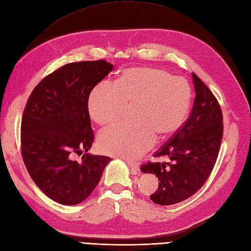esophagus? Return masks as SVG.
I'll return each instance as SVG.
<instances>
[{"label": "esophagus", "mask_w": 251, "mask_h": 251, "mask_svg": "<svg viewBox=\"0 0 251 251\" xmlns=\"http://www.w3.org/2000/svg\"><path fill=\"white\" fill-rule=\"evenodd\" d=\"M126 164H127V166L129 167V169H130V171H131L132 174H136L137 172L140 171V166H139V164L132 163V161H129V160H127V159H126Z\"/></svg>", "instance_id": "obj_1"}]
</instances>
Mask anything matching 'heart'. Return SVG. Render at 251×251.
Segmentation results:
<instances>
[{
	"mask_svg": "<svg viewBox=\"0 0 251 251\" xmlns=\"http://www.w3.org/2000/svg\"><path fill=\"white\" fill-rule=\"evenodd\" d=\"M191 99V86L182 77L154 68L125 70L114 84L101 83L88 96V112L100 126L116 122L126 105H132V120L100 132L99 148L111 155L139 157L151 148L156 135L169 136L183 125Z\"/></svg>",
	"mask_w": 251,
	"mask_h": 251,
	"instance_id": "b5f03b06",
	"label": "heart"
}]
</instances>
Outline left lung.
Segmentation results:
<instances>
[{"mask_svg": "<svg viewBox=\"0 0 251 251\" xmlns=\"http://www.w3.org/2000/svg\"><path fill=\"white\" fill-rule=\"evenodd\" d=\"M196 96L189 118L173 135L154 152V157L167 156L170 163L141 166L144 173L158 178V188L150 199L159 205H171L190 198L211 175L219 154L223 136V115L212 91L192 74Z\"/></svg>", "mask_w": 251, "mask_h": 251, "instance_id": "8db88e82", "label": "left lung"}]
</instances>
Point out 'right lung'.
Segmentation results:
<instances>
[{
  "label": "right lung",
  "instance_id": "add662e5",
  "mask_svg": "<svg viewBox=\"0 0 251 251\" xmlns=\"http://www.w3.org/2000/svg\"><path fill=\"white\" fill-rule=\"evenodd\" d=\"M112 69L103 59L64 64L34 87L24 109V164L37 187L60 204L84 201L111 160L86 152L95 140L88 96ZM83 151L82 161H75V155Z\"/></svg>",
  "mask_w": 251,
  "mask_h": 251
}]
</instances>
